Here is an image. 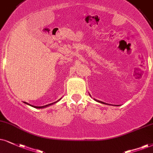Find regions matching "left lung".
I'll return each mask as SVG.
<instances>
[{"label": "left lung", "instance_id": "1", "mask_svg": "<svg viewBox=\"0 0 153 153\" xmlns=\"http://www.w3.org/2000/svg\"><path fill=\"white\" fill-rule=\"evenodd\" d=\"M94 100H95L96 101H97V102H99V103H103V104H106V105H110V104H108V103H104V102H103V101H99V100H97V99H94Z\"/></svg>", "mask_w": 153, "mask_h": 153}]
</instances>
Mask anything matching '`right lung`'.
<instances>
[{"instance_id": "obj_1", "label": "right lung", "mask_w": 153, "mask_h": 153, "mask_svg": "<svg viewBox=\"0 0 153 153\" xmlns=\"http://www.w3.org/2000/svg\"><path fill=\"white\" fill-rule=\"evenodd\" d=\"M61 99H62V98H61ZM60 99L58 100V101H55V102H54V103H50V104H48V105H42V106H35V105H30V104H29V103H26V102H24V103H26V104H27V105H30V106H32V107H34V108H46V107H48V106H50V105H53V104H54V103H57L58 101H59Z\"/></svg>"}]
</instances>
